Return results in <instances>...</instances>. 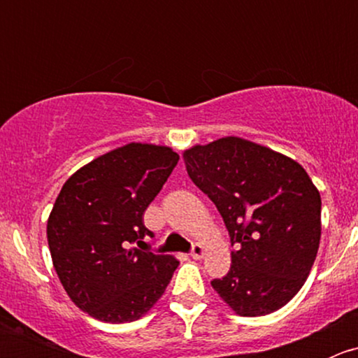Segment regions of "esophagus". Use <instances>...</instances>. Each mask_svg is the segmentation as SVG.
I'll return each mask as SVG.
<instances>
[{
	"label": "esophagus",
	"mask_w": 358,
	"mask_h": 358,
	"mask_svg": "<svg viewBox=\"0 0 358 358\" xmlns=\"http://www.w3.org/2000/svg\"><path fill=\"white\" fill-rule=\"evenodd\" d=\"M202 256H204V248H202L201 244H196V246L192 248V251H190V258L201 259Z\"/></svg>",
	"instance_id": "34e87169"
}]
</instances>
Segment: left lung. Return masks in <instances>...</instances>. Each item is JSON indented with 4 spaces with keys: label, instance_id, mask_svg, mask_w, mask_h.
Wrapping results in <instances>:
<instances>
[{
    "label": "left lung",
    "instance_id": "1",
    "mask_svg": "<svg viewBox=\"0 0 358 358\" xmlns=\"http://www.w3.org/2000/svg\"><path fill=\"white\" fill-rule=\"evenodd\" d=\"M190 180L229 230L232 265L211 280L243 317L268 315L301 289L320 243V194L291 157L237 136L183 152Z\"/></svg>",
    "mask_w": 358,
    "mask_h": 358
}]
</instances>
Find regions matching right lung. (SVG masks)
<instances>
[{
    "label": "right lung",
    "instance_id": "1",
    "mask_svg": "<svg viewBox=\"0 0 358 358\" xmlns=\"http://www.w3.org/2000/svg\"><path fill=\"white\" fill-rule=\"evenodd\" d=\"M169 147L128 143L64 183L46 236L53 266L78 308L102 322H133L168 287L178 259L131 244L154 234L143 213L178 162Z\"/></svg>",
    "mask_w": 358,
    "mask_h": 358
}]
</instances>
